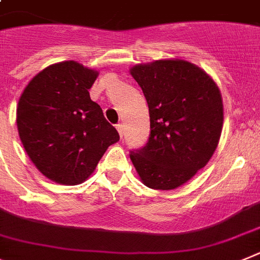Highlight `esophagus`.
<instances>
[{"label": "esophagus", "instance_id": "1", "mask_svg": "<svg viewBox=\"0 0 260 260\" xmlns=\"http://www.w3.org/2000/svg\"><path fill=\"white\" fill-rule=\"evenodd\" d=\"M116 129H117V132H119V135H120L121 139H123V136H124V125H123V124H116Z\"/></svg>", "mask_w": 260, "mask_h": 260}]
</instances>
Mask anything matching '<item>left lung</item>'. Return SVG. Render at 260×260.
<instances>
[{"mask_svg":"<svg viewBox=\"0 0 260 260\" xmlns=\"http://www.w3.org/2000/svg\"><path fill=\"white\" fill-rule=\"evenodd\" d=\"M131 74L143 89L150 116L148 143L131 152V161L149 188H177L217 148L224 121L220 90L203 69L184 60L140 64Z\"/></svg>","mask_w":260,"mask_h":260,"instance_id":"1","label":"left lung"}]
</instances>
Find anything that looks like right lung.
<instances>
[{
  "label": "right lung",
  "mask_w": 260,
  "mask_h": 260,
  "mask_svg": "<svg viewBox=\"0 0 260 260\" xmlns=\"http://www.w3.org/2000/svg\"><path fill=\"white\" fill-rule=\"evenodd\" d=\"M96 77L77 61L58 62L36 74L19 98L17 125L24 150L56 183H82L119 141L101 106L90 99Z\"/></svg>",
  "instance_id": "obj_1"
}]
</instances>
